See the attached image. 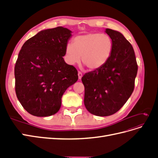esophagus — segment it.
I'll return each mask as SVG.
<instances>
[{
  "mask_svg": "<svg viewBox=\"0 0 158 158\" xmlns=\"http://www.w3.org/2000/svg\"><path fill=\"white\" fill-rule=\"evenodd\" d=\"M78 78H79V79H81V78H82V73H81L80 71H78Z\"/></svg>",
  "mask_w": 158,
  "mask_h": 158,
  "instance_id": "obj_1",
  "label": "esophagus"
}]
</instances>
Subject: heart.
I'll list each match as a JSON object with an SVG mask.
<instances>
[{"label":"heart","mask_w":158,"mask_h":158,"mask_svg":"<svg viewBox=\"0 0 158 158\" xmlns=\"http://www.w3.org/2000/svg\"><path fill=\"white\" fill-rule=\"evenodd\" d=\"M113 43L108 35L88 33L74 38L73 44L66 45V58L71 64L82 62L90 70H98L106 64L111 56Z\"/></svg>","instance_id":"1"}]
</instances>
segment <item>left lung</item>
<instances>
[{"mask_svg": "<svg viewBox=\"0 0 158 158\" xmlns=\"http://www.w3.org/2000/svg\"><path fill=\"white\" fill-rule=\"evenodd\" d=\"M113 43L112 54L102 68L85 73L84 105L97 116H109L125 105L135 88L138 64L130 42L120 32L106 29Z\"/></svg>", "mask_w": 158, "mask_h": 158, "instance_id": "left-lung-1", "label": "left lung"}]
</instances>
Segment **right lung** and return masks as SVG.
Listing matches in <instances>:
<instances>
[{"label": "right lung", "mask_w": 158, "mask_h": 158, "mask_svg": "<svg viewBox=\"0 0 158 158\" xmlns=\"http://www.w3.org/2000/svg\"><path fill=\"white\" fill-rule=\"evenodd\" d=\"M71 32L61 26L41 31L19 52L15 91L22 107L32 115L48 117L58 112L66 89L78 79L77 70L63 59Z\"/></svg>", "instance_id": "add662e5"}]
</instances>
